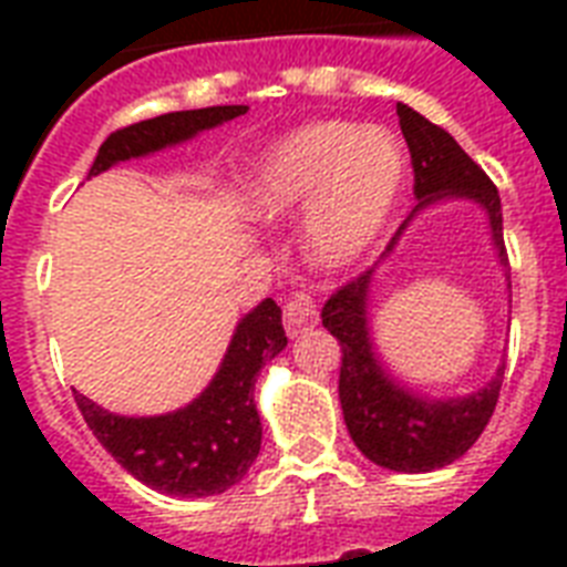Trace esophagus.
Masks as SVG:
<instances>
[{
    "instance_id": "obj_1",
    "label": "esophagus",
    "mask_w": 567,
    "mask_h": 567,
    "mask_svg": "<svg viewBox=\"0 0 567 567\" xmlns=\"http://www.w3.org/2000/svg\"><path fill=\"white\" fill-rule=\"evenodd\" d=\"M315 323H318V306L306 293H293L291 300L285 302V329H288V336H302Z\"/></svg>"
}]
</instances>
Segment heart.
<instances>
[{"label": "heart", "instance_id": "b5f03b06", "mask_svg": "<svg viewBox=\"0 0 567 567\" xmlns=\"http://www.w3.org/2000/svg\"><path fill=\"white\" fill-rule=\"evenodd\" d=\"M403 153L385 132L323 120L276 141L256 164L249 212L261 220L309 205L302 238L318 265L355 258L385 226L403 188Z\"/></svg>", "mask_w": 567, "mask_h": 567}]
</instances>
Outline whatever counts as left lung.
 I'll return each instance as SVG.
<instances>
[{
  "label": "left lung",
  "mask_w": 567,
  "mask_h": 567,
  "mask_svg": "<svg viewBox=\"0 0 567 567\" xmlns=\"http://www.w3.org/2000/svg\"><path fill=\"white\" fill-rule=\"evenodd\" d=\"M396 117H400V128H403L409 155H412L414 196L421 199L414 205V212H421L423 205L435 203L441 196L476 199L488 214L492 238L501 249V261L506 265L509 258H506V244H503L501 194L494 188V182L450 137V132L421 117L403 102H396ZM405 223L396 229L385 252H391L396 238L403 235ZM371 276L373 270H364L336 288V293L320 311L323 327L338 338L341 353H344L341 355V377H338V396H341V409H344L347 430L353 435L355 447L388 471H403V474L435 471V467H444L456 462L458 456H465L467 450L474 447V441L483 435L485 423L492 421L494 405L501 396L506 362L483 391L447 400V403H435V400L430 403V400H421V396L394 385L379 368L371 350V338H368L364 302H368Z\"/></svg>",
  "instance_id": "1"
}]
</instances>
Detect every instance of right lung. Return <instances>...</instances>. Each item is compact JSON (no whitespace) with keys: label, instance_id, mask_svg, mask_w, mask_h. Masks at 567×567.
<instances>
[{"label":"right lung","instance_id":"1","mask_svg":"<svg viewBox=\"0 0 567 567\" xmlns=\"http://www.w3.org/2000/svg\"><path fill=\"white\" fill-rule=\"evenodd\" d=\"M247 114V105H212L141 120L105 137L91 176L111 164L188 141L203 128ZM288 344L282 309L265 300L240 320L220 371L194 403L162 417H120L75 391V405L102 447L128 474L162 494L208 497L244 480L261 450V417L252 388L258 371Z\"/></svg>","mask_w":567,"mask_h":567}]
</instances>
